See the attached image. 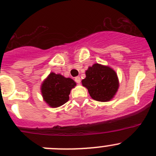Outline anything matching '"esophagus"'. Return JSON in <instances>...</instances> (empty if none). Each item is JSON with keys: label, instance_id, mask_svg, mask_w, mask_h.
Listing matches in <instances>:
<instances>
[{"label": "esophagus", "instance_id": "esophagus-1", "mask_svg": "<svg viewBox=\"0 0 156 156\" xmlns=\"http://www.w3.org/2000/svg\"><path fill=\"white\" fill-rule=\"evenodd\" d=\"M75 81H76L78 84H80V82H81V78H80V77H75Z\"/></svg>", "mask_w": 156, "mask_h": 156}]
</instances>
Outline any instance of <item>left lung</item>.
Listing matches in <instances>:
<instances>
[{
	"mask_svg": "<svg viewBox=\"0 0 156 156\" xmlns=\"http://www.w3.org/2000/svg\"><path fill=\"white\" fill-rule=\"evenodd\" d=\"M86 78L81 81L91 98L97 101L108 102L114 98L119 87L117 73L108 66L94 63L85 72Z\"/></svg>",
	"mask_w": 156,
	"mask_h": 156,
	"instance_id": "left-lung-1",
	"label": "left lung"
}]
</instances>
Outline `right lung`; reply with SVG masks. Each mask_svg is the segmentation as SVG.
Wrapping results in <instances>:
<instances>
[{"label":"right lung","instance_id":"obj_1","mask_svg":"<svg viewBox=\"0 0 156 156\" xmlns=\"http://www.w3.org/2000/svg\"><path fill=\"white\" fill-rule=\"evenodd\" d=\"M75 86L76 83L72 78L52 72L42 82L41 92L50 107L57 108L69 101L71 90Z\"/></svg>","mask_w":156,"mask_h":156}]
</instances>
